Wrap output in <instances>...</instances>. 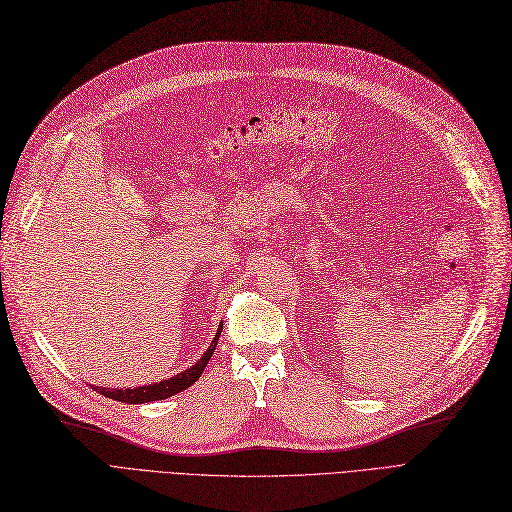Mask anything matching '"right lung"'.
I'll list each match as a JSON object with an SVG mask.
<instances>
[{"instance_id":"add662e5","label":"right lung","mask_w":512,"mask_h":512,"mask_svg":"<svg viewBox=\"0 0 512 512\" xmlns=\"http://www.w3.org/2000/svg\"><path fill=\"white\" fill-rule=\"evenodd\" d=\"M222 327L224 324H220L218 327V333H215L211 346L205 350V354L200 356V359L188 367L183 369L181 374L173 376V378H166V380H160V382H153V384H143V386H134V389H104V386H94V389L108 397V399H117V401H123V404H149V401H158V399H168L173 397L181 391L188 389V386H192L200 374H203L211 354L215 352V346H218V339L222 335Z\"/></svg>"}]
</instances>
